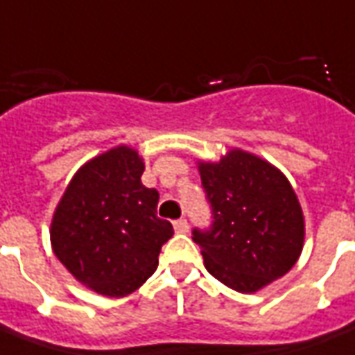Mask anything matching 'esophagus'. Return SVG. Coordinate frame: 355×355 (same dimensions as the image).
<instances>
[{
    "label": "esophagus",
    "instance_id": "1",
    "mask_svg": "<svg viewBox=\"0 0 355 355\" xmlns=\"http://www.w3.org/2000/svg\"><path fill=\"white\" fill-rule=\"evenodd\" d=\"M173 225H175V230H177L178 234H184V232H188V229H190V225H188V220H186L184 217L177 219Z\"/></svg>",
    "mask_w": 355,
    "mask_h": 355
}]
</instances>
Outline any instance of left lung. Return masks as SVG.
<instances>
[{
	"label": "left lung",
	"instance_id": "left-lung-1",
	"mask_svg": "<svg viewBox=\"0 0 355 355\" xmlns=\"http://www.w3.org/2000/svg\"><path fill=\"white\" fill-rule=\"evenodd\" d=\"M211 225L192 230L205 269L238 292H255L292 269L304 246V215L281 171L242 150L200 163Z\"/></svg>",
	"mask_w": 355,
	"mask_h": 355
}]
</instances>
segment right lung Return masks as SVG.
<instances>
[{
	"label": "right lung",
	"mask_w": 355,
	"mask_h": 355,
	"mask_svg": "<svg viewBox=\"0 0 355 355\" xmlns=\"http://www.w3.org/2000/svg\"><path fill=\"white\" fill-rule=\"evenodd\" d=\"M142 173L140 155L126 146L101 153L74 175L51 223L57 259L109 298L142 286L175 232L157 217L159 192L142 184Z\"/></svg>",
	"instance_id": "right-lung-1"
}]
</instances>
